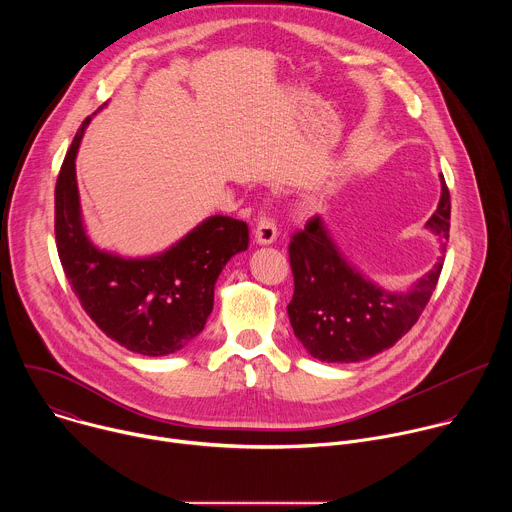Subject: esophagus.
<instances>
[{
  "label": "esophagus",
  "mask_w": 512,
  "mask_h": 512,
  "mask_svg": "<svg viewBox=\"0 0 512 512\" xmlns=\"http://www.w3.org/2000/svg\"><path fill=\"white\" fill-rule=\"evenodd\" d=\"M277 239V227L273 223V218L267 214H261L257 218V227H255V241L259 245H271Z\"/></svg>",
  "instance_id": "1"
}]
</instances>
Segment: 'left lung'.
Wrapping results in <instances>:
<instances>
[{"instance_id": "1", "label": "left lung", "mask_w": 512, "mask_h": 512, "mask_svg": "<svg viewBox=\"0 0 512 512\" xmlns=\"http://www.w3.org/2000/svg\"><path fill=\"white\" fill-rule=\"evenodd\" d=\"M450 192L442 176V196L427 229L446 253L450 239ZM289 263L294 298L287 306L289 322L304 348L322 362L367 360L391 348L425 310L444 255L405 291H387L360 273L338 249L320 216L291 237Z\"/></svg>"}]
</instances>
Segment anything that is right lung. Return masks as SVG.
Instances as JSON below:
<instances>
[{
  "instance_id": "obj_1",
  "label": "right lung",
  "mask_w": 512,
  "mask_h": 512,
  "mask_svg": "<svg viewBox=\"0 0 512 512\" xmlns=\"http://www.w3.org/2000/svg\"><path fill=\"white\" fill-rule=\"evenodd\" d=\"M91 117L72 139L54 190L56 249L72 291L89 318L117 344L145 356L184 348L212 312L214 283L231 257L249 247V227L208 216L170 249L121 257L87 235L77 186V152Z\"/></svg>"
}]
</instances>
